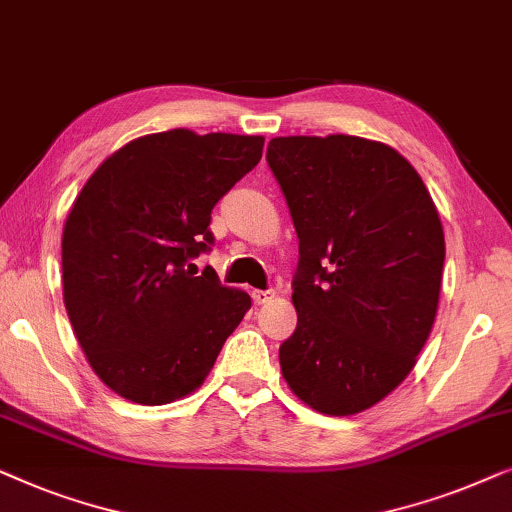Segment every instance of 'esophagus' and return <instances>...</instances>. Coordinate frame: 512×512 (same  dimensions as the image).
<instances>
[{
	"instance_id": "esophagus-1",
	"label": "esophagus",
	"mask_w": 512,
	"mask_h": 512,
	"mask_svg": "<svg viewBox=\"0 0 512 512\" xmlns=\"http://www.w3.org/2000/svg\"><path fill=\"white\" fill-rule=\"evenodd\" d=\"M273 297H276V292H273V290H255L253 292V301L257 306L266 304V301H271Z\"/></svg>"
}]
</instances>
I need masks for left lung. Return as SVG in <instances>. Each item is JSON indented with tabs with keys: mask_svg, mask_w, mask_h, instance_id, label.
<instances>
[{
	"mask_svg": "<svg viewBox=\"0 0 512 512\" xmlns=\"http://www.w3.org/2000/svg\"><path fill=\"white\" fill-rule=\"evenodd\" d=\"M266 162L299 239L287 385L325 415H355L413 371L441 294L438 211L406 157L348 134L278 136Z\"/></svg>",
	"mask_w": 512,
	"mask_h": 512,
	"instance_id": "left-lung-1",
	"label": "left lung"
}]
</instances>
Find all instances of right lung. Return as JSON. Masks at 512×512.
<instances>
[{
    "mask_svg": "<svg viewBox=\"0 0 512 512\" xmlns=\"http://www.w3.org/2000/svg\"><path fill=\"white\" fill-rule=\"evenodd\" d=\"M264 136L190 129L129 141L88 178L62 234L71 327L104 385L162 406L197 390L250 297L192 259L211 211L262 157Z\"/></svg>",
    "mask_w": 512,
    "mask_h": 512,
    "instance_id": "1",
    "label": "right lung"
}]
</instances>
